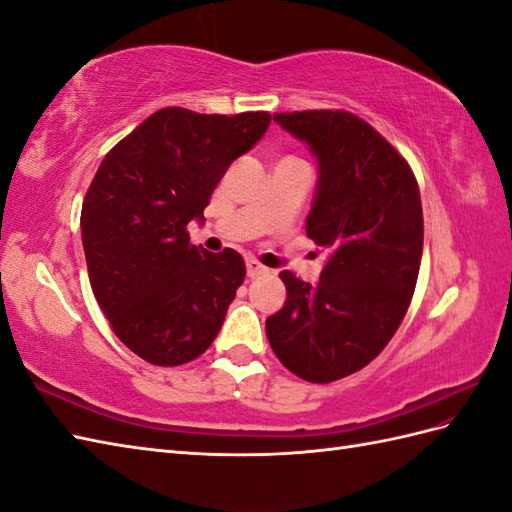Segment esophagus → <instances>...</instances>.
<instances>
[{"mask_svg":"<svg viewBox=\"0 0 512 512\" xmlns=\"http://www.w3.org/2000/svg\"><path fill=\"white\" fill-rule=\"evenodd\" d=\"M266 273H268V268L259 264L257 259H248V262H246V275H248L250 279L262 277V275H266Z\"/></svg>","mask_w":512,"mask_h":512,"instance_id":"esophagus-1","label":"esophagus"}]
</instances>
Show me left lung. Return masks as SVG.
Segmentation results:
<instances>
[{
	"mask_svg": "<svg viewBox=\"0 0 512 512\" xmlns=\"http://www.w3.org/2000/svg\"><path fill=\"white\" fill-rule=\"evenodd\" d=\"M275 121L317 156L306 233L328 248V264L317 284L279 273L288 299L266 319V336L292 374L332 383L372 363L405 319L422 259L420 189L407 160L363 118L306 110Z\"/></svg>",
	"mask_w": 512,
	"mask_h": 512,
	"instance_id": "1",
	"label": "left lung"
}]
</instances>
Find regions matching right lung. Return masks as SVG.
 Wrapping results in <instances>:
<instances>
[{"label":"right lung","instance_id":"1","mask_svg":"<svg viewBox=\"0 0 512 512\" xmlns=\"http://www.w3.org/2000/svg\"><path fill=\"white\" fill-rule=\"evenodd\" d=\"M270 125L165 107L110 149L85 193L81 239L92 292L114 334L151 365L176 367L209 350L246 277L233 248L189 242L231 162Z\"/></svg>","mask_w":512,"mask_h":512}]
</instances>
